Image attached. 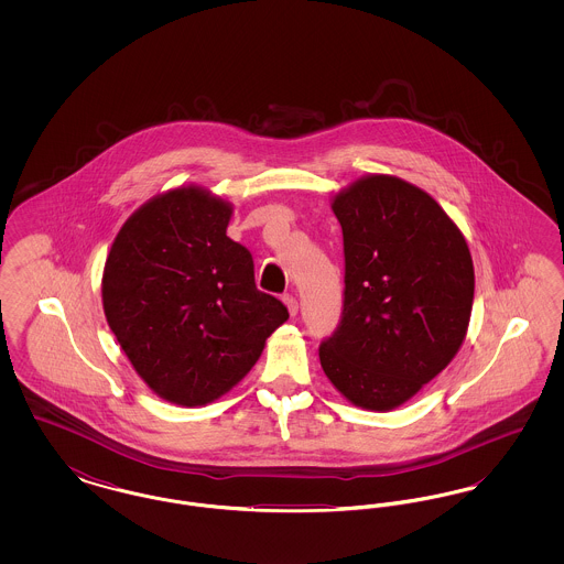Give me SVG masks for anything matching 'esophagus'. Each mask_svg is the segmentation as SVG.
I'll use <instances>...</instances> for the list:
<instances>
[{"instance_id":"1","label":"esophagus","mask_w":564,"mask_h":564,"mask_svg":"<svg viewBox=\"0 0 564 564\" xmlns=\"http://www.w3.org/2000/svg\"><path fill=\"white\" fill-rule=\"evenodd\" d=\"M283 302H285V306H288L290 315L295 317V315H297V300H295L294 295H283Z\"/></svg>"}]
</instances>
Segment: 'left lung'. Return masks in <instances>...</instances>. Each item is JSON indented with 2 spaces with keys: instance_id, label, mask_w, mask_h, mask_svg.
I'll return each instance as SVG.
<instances>
[{
  "instance_id": "1",
  "label": "left lung",
  "mask_w": 564,
  "mask_h": 564,
  "mask_svg": "<svg viewBox=\"0 0 564 564\" xmlns=\"http://www.w3.org/2000/svg\"><path fill=\"white\" fill-rule=\"evenodd\" d=\"M345 239V308L319 347L325 376L352 405L389 412L460 349L474 262L451 215L425 189L370 173L332 196Z\"/></svg>"
}]
</instances>
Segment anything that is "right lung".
Listing matches in <instances>:
<instances>
[{
	"label": "right lung",
	"mask_w": 564,
	"mask_h": 564,
	"mask_svg": "<svg viewBox=\"0 0 564 564\" xmlns=\"http://www.w3.org/2000/svg\"><path fill=\"white\" fill-rule=\"evenodd\" d=\"M232 203L184 184L143 203L111 242L101 297L137 376L164 402L198 408L237 387L288 308L226 237Z\"/></svg>",
	"instance_id": "1"
}]
</instances>
